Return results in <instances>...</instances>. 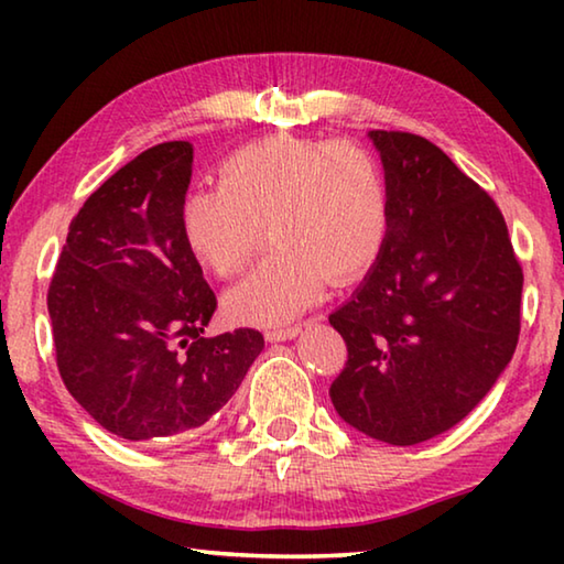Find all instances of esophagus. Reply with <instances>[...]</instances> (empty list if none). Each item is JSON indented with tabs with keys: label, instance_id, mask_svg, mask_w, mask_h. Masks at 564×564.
I'll return each instance as SVG.
<instances>
[{
	"label": "esophagus",
	"instance_id": "esophagus-1",
	"mask_svg": "<svg viewBox=\"0 0 564 564\" xmlns=\"http://www.w3.org/2000/svg\"><path fill=\"white\" fill-rule=\"evenodd\" d=\"M301 326H285V328H269L265 330V340L269 343H281V340H293L299 338Z\"/></svg>",
	"mask_w": 564,
	"mask_h": 564
}]
</instances>
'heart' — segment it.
<instances>
[{
	"label": "heart",
	"mask_w": 564,
	"mask_h": 564,
	"mask_svg": "<svg viewBox=\"0 0 564 564\" xmlns=\"http://www.w3.org/2000/svg\"><path fill=\"white\" fill-rule=\"evenodd\" d=\"M178 228L216 279L251 269L271 228L281 251L226 293L224 313L279 326L311 308L328 279L352 281L378 261L388 234L386 181L373 154L352 141L261 139L224 161L218 188L184 198Z\"/></svg>",
	"instance_id": "heart-1"
}]
</instances>
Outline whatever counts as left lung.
<instances>
[{
    "label": "left lung",
    "mask_w": 564,
    "mask_h": 564,
    "mask_svg": "<svg viewBox=\"0 0 564 564\" xmlns=\"http://www.w3.org/2000/svg\"><path fill=\"white\" fill-rule=\"evenodd\" d=\"M388 194L383 251L330 313L348 346L340 420L388 445L451 431L490 393L520 336L522 269L492 198L441 149L368 131Z\"/></svg>",
    "instance_id": "left-lung-1"
}]
</instances>
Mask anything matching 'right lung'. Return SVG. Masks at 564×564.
I'll return each instance as SVG.
<instances>
[{
    "label": "right lung",
    "instance_id": "obj_1",
    "mask_svg": "<svg viewBox=\"0 0 564 564\" xmlns=\"http://www.w3.org/2000/svg\"><path fill=\"white\" fill-rule=\"evenodd\" d=\"M194 149L166 141L74 216L46 295L56 366L97 423L144 443L198 431L241 386L263 336L204 330L216 295L181 238Z\"/></svg>",
    "mask_w": 564,
    "mask_h": 564
}]
</instances>
